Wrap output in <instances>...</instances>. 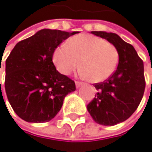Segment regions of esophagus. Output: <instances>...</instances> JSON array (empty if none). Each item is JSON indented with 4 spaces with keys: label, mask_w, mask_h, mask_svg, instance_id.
Returning <instances> with one entry per match:
<instances>
[{
    "label": "esophagus",
    "mask_w": 152,
    "mask_h": 152,
    "mask_svg": "<svg viewBox=\"0 0 152 152\" xmlns=\"http://www.w3.org/2000/svg\"><path fill=\"white\" fill-rule=\"evenodd\" d=\"M81 84H82V83L80 82V81H75V85H76L77 88H79L80 86H81Z\"/></svg>",
    "instance_id": "esophagus-1"
}]
</instances>
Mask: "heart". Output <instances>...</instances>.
Segmentation results:
<instances>
[{"instance_id": "b5f03b06", "label": "heart", "mask_w": 152, "mask_h": 152, "mask_svg": "<svg viewBox=\"0 0 152 152\" xmlns=\"http://www.w3.org/2000/svg\"><path fill=\"white\" fill-rule=\"evenodd\" d=\"M52 60L57 70L69 75L80 66V74L91 82L109 79L117 69L119 52L114 45L100 37L80 34L58 46Z\"/></svg>"}]
</instances>
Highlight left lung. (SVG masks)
I'll return each mask as SVG.
<instances>
[{"instance_id":"left-lung-1","label":"left lung","mask_w":152,"mask_h":152,"mask_svg":"<svg viewBox=\"0 0 152 152\" xmlns=\"http://www.w3.org/2000/svg\"><path fill=\"white\" fill-rule=\"evenodd\" d=\"M107 40L119 52L117 70L108 80L95 83L98 92L87 105L95 122L113 126L130 118L137 110L145 90L143 61L134 47L116 33L91 31Z\"/></svg>"}]
</instances>
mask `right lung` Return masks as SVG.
<instances>
[{"instance_id": "right-lung-1", "label": "right lung", "mask_w": 152, "mask_h": 152, "mask_svg": "<svg viewBox=\"0 0 152 152\" xmlns=\"http://www.w3.org/2000/svg\"><path fill=\"white\" fill-rule=\"evenodd\" d=\"M76 33L43 29L18 42L11 51L5 62V91L20 119L50 121L61 109L65 96L76 90L75 82L61 74L52 62L54 50Z\"/></svg>"}]
</instances>
